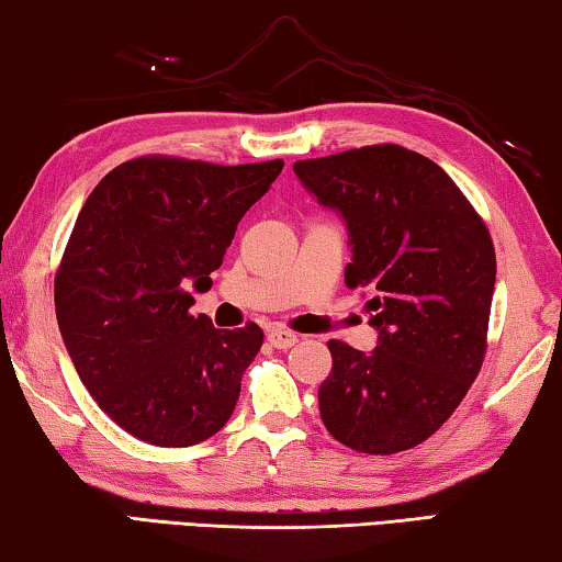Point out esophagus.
<instances>
[{"instance_id":"obj_1","label":"esophagus","mask_w":562,"mask_h":562,"mask_svg":"<svg viewBox=\"0 0 562 562\" xmlns=\"http://www.w3.org/2000/svg\"><path fill=\"white\" fill-rule=\"evenodd\" d=\"M268 339H270V345H272V347H278V349H290V347L297 345L300 335H294V331H290V329L274 327V329H270V331H268Z\"/></svg>"}]
</instances>
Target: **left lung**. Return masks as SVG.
I'll list each match as a JSON object with an SVG mask.
<instances>
[{"instance_id":"1","label":"left lung","mask_w":562,"mask_h":562,"mask_svg":"<svg viewBox=\"0 0 562 562\" xmlns=\"http://www.w3.org/2000/svg\"><path fill=\"white\" fill-rule=\"evenodd\" d=\"M349 231V290H369L374 351L329 339L327 431L349 449H414L463 402L486 357L496 250L461 188L416 150L379 144L292 166Z\"/></svg>"}]
</instances>
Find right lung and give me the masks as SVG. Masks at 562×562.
<instances>
[{"label": "right lung", "instance_id": "add662e5", "mask_svg": "<svg viewBox=\"0 0 562 562\" xmlns=\"http://www.w3.org/2000/svg\"><path fill=\"white\" fill-rule=\"evenodd\" d=\"M284 160L217 166L140 156L101 178L54 278L56 319L83 386L123 431L183 449L233 416L262 329L190 315L237 223Z\"/></svg>", "mask_w": 562, "mask_h": 562}]
</instances>
